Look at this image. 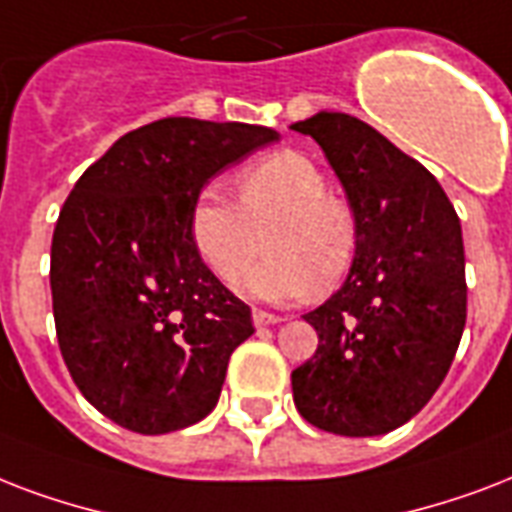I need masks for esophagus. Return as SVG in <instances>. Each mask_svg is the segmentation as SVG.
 Returning <instances> with one entry per match:
<instances>
[{
  "label": "esophagus",
  "mask_w": 512,
  "mask_h": 512,
  "mask_svg": "<svg viewBox=\"0 0 512 512\" xmlns=\"http://www.w3.org/2000/svg\"><path fill=\"white\" fill-rule=\"evenodd\" d=\"M280 315H272V312H264V310H253V326L256 328H264V326H275L280 323Z\"/></svg>",
  "instance_id": "esophagus-1"
}]
</instances>
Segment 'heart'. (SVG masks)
Here are the masks:
<instances>
[{
    "mask_svg": "<svg viewBox=\"0 0 512 512\" xmlns=\"http://www.w3.org/2000/svg\"><path fill=\"white\" fill-rule=\"evenodd\" d=\"M235 186L237 202L208 186L189 211V240L213 275L235 283L267 232L269 256L237 283L245 296L285 304L342 283L358 253V221L328 194L318 162L291 149L267 154L245 165Z\"/></svg>",
    "mask_w": 512,
    "mask_h": 512,
    "instance_id": "obj_1",
    "label": "heart"
}]
</instances>
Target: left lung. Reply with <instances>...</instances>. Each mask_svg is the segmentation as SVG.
<instances>
[{"label": "left lung", "instance_id": "left-lung-1", "mask_svg": "<svg viewBox=\"0 0 512 512\" xmlns=\"http://www.w3.org/2000/svg\"><path fill=\"white\" fill-rule=\"evenodd\" d=\"M342 181L358 253L339 291L304 320L318 350L291 374L293 403L334 435H384L417 417L441 387L467 318L457 211L422 165L358 117L293 122Z\"/></svg>", "mask_w": 512, "mask_h": 512}]
</instances>
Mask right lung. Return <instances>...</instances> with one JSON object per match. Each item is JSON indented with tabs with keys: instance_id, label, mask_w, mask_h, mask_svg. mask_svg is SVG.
Masks as SVG:
<instances>
[{
	"instance_id": "1",
	"label": "right lung",
	"mask_w": 512,
	"mask_h": 512,
	"mask_svg": "<svg viewBox=\"0 0 512 512\" xmlns=\"http://www.w3.org/2000/svg\"><path fill=\"white\" fill-rule=\"evenodd\" d=\"M275 141L264 125L157 120L125 133L63 202L55 334L79 392L125 430H184L219 403L251 307L197 256L189 211L219 170Z\"/></svg>"
}]
</instances>
